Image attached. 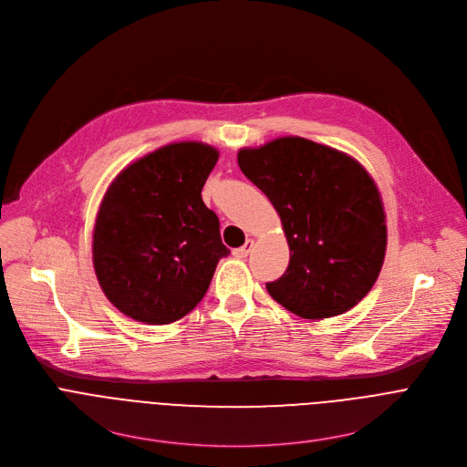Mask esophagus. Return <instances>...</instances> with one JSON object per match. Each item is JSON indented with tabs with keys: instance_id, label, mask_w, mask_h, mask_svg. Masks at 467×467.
<instances>
[{
	"instance_id": "obj_1",
	"label": "esophagus",
	"mask_w": 467,
	"mask_h": 467,
	"mask_svg": "<svg viewBox=\"0 0 467 467\" xmlns=\"http://www.w3.org/2000/svg\"><path fill=\"white\" fill-rule=\"evenodd\" d=\"M253 245H254V242H253V240H247V242H245L242 247L234 249V251H233V254H234V256H238V258H245V256L251 253Z\"/></svg>"
}]
</instances>
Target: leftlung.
<instances>
[{"instance_id": "left-lung-1", "label": "left lung", "mask_w": 467, "mask_h": 467, "mask_svg": "<svg viewBox=\"0 0 467 467\" xmlns=\"http://www.w3.org/2000/svg\"><path fill=\"white\" fill-rule=\"evenodd\" d=\"M238 166L268 195L290 247L285 275L265 285L270 296L305 319L358 305L386 253L382 199L364 166L301 137L240 150Z\"/></svg>"}]
</instances>
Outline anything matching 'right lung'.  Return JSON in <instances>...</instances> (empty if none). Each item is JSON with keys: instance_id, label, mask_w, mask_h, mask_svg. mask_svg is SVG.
<instances>
[{"instance_id": "1", "label": "right lung", "mask_w": 467, "mask_h": 467, "mask_svg": "<svg viewBox=\"0 0 467 467\" xmlns=\"http://www.w3.org/2000/svg\"><path fill=\"white\" fill-rule=\"evenodd\" d=\"M218 150L175 142L123 168L107 188L94 225V270L125 316L168 325L202 301L229 254L220 220L202 197Z\"/></svg>"}]
</instances>
